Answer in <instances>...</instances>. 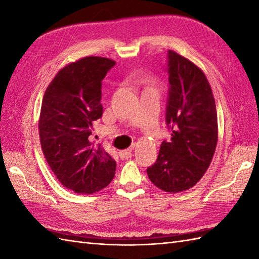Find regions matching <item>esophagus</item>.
Here are the masks:
<instances>
[{
    "label": "esophagus",
    "mask_w": 259,
    "mask_h": 259,
    "mask_svg": "<svg viewBox=\"0 0 259 259\" xmlns=\"http://www.w3.org/2000/svg\"><path fill=\"white\" fill-rule=\"evenodd\" d=\"M131 151H133V148H128V149H124V150H120L119 151V156L122 158V159H126L131 156Z\"/></svg>",
    "instance_id": "34e87169"
}]
</instances>
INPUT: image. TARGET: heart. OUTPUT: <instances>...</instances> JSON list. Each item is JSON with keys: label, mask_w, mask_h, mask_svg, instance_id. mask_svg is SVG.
Returning <instances> with one entry per match:
<instances>
[{"label": "heart", "mask_w": 259, "mask_h": 259, "mask_svg": "<svg viewBox=\"0 0 259 259\" xmlns=\"http://www.w3.org/2000/svg\"><path fill=\"white\" fill-rule=\"evenodd\" d=\"M140 79H141L140 75H136V76H135V80H140Z\"/></svg>", "instance_id": "obj_1"}]
</instances>
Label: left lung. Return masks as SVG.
Returning <instances> with one entry per match:
<instances>
[{"instance_id": "left-lung-1", "label": "left lung", "mask_w": 259, "mask_h": 259, "mask_svg": "<svg viewBox=\"0 0 259 259\" xmlns=\"http://www.w3.org/2000/svg\"><path fill=\"white\" fill-rule=\"evenodd\" d=\"M167 124L171 138L163 141L155 164L147 169L151 183L170 194L192 188L210 166L218 141L216 103L203 71L189 59L169 50Z\"/></svg>"}]
</instances>
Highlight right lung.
<instances>
[{"instance_id":"1","label":"right lung","mask_w":259,"mask_h":259,"mask_svg":"<svg viewBox=\"0 0 259 259\" xmlns=\"http://www.w3.org/2000/svg\"><path fill=\"white\" fill-rule=\"evenodd\" d=\"M114 64L102 57L76 60L58 71L43 97V155L61 185L76 194H96L114 177L115 161L90 139L93 121L102 117V80Z\"/></svg>"}]
</instances>
